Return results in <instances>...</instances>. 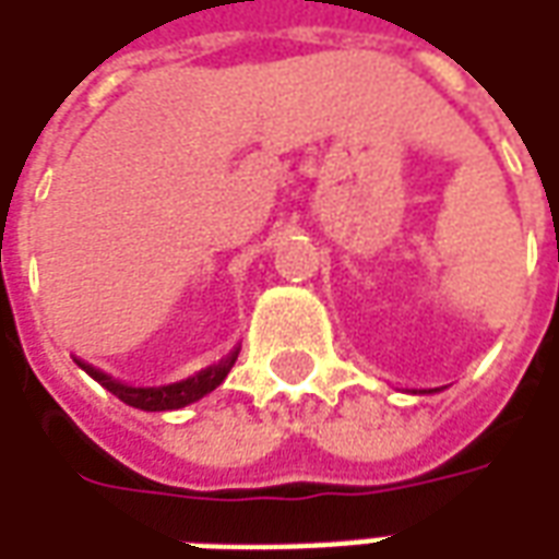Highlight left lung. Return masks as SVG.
<instances>
[{
    "label": "left lung",
    "mask_w": 559,
    "mask_h": 559,
    "mask_svg": "<svg viewBox=\"0 0 559 559\" xmlns=\"http://www.w3.org/2000/svg\"><path fill=\"white\" fill-rule=\"evenodd\" d=\"M428 392H433V389H428Z\"/></svg>",
    "instance_id": "obj_1"
}]
</instances>
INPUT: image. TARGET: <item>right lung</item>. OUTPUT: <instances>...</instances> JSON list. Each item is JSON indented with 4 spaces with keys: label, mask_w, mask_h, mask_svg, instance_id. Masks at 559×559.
Returning a JSON list of instances; mask_svg holds the SVG:
<instances>
[{
    "label": "right lung",
    "mask_w": 559,
    "mask_h": 559,
    "mask_svg": "<svg viewBox=\"0 0 559 559\" xmlns=\"http://www.w3.org/2000/svg\"><path fill=\"white\" fill-rule=\"evenodd\" d=\"M236 356H239V347L230 353V356H224L218 365H209L203 371H197L194 377H188V380H179V383H170V386H126V383H119L110 374H104L98 368H92V365L80 362L78 365L92 377V380H98L107 392H114L116 399L126 401L128 407H138V411H148V413H160V411H179L185 404H194L203 395H209L212 389H218L224 383V377L230 374L233 362H236Z\"/></svg>",
    "instance_id": "add662e5"
}]
</instances>
